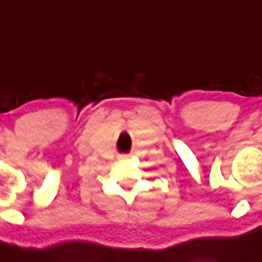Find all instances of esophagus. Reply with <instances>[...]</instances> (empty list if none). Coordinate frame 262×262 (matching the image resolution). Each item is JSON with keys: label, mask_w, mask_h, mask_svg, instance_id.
I'll return each instance as SVG.
<instances>
[{"label": "esophagus", "mask_w": 262, "mask_h": 262, "mask_svg": "<svg viewBox=\"0 0 262 262\" xmlns=\"http://www.w3.org/2000/svg\"><path fill=\"white\" fill-rule=\"evenodd\" d=\"M119 158L120 159H126V158H128V156H126V154H123V156H120Z\"/></svg>", "instance_id": "1"}]
</instances>
